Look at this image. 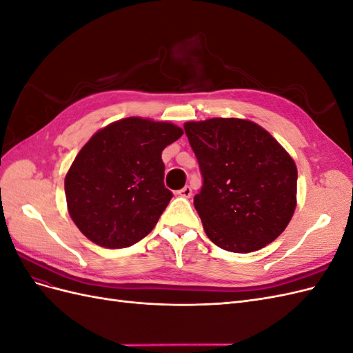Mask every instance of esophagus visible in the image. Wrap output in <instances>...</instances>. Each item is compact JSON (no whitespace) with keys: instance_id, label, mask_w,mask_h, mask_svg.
<instances>
[{"instance_id":"34e87169","label":"esophagus","mask_w":353,"mask_h":353,"mask_svg":"<svg viewBox=\"0 0 353 353\" xmlns=\"http://www.w3.org/2000/svg\"><path fill=\"white\" fill-rule=\"evenodd\" d=\"M191 194H193V190H191V187H190V185H185L184 188H181V190L178 191V196H181V197H185V199H190V197H191Z\"/></svg>"}]
</instances>
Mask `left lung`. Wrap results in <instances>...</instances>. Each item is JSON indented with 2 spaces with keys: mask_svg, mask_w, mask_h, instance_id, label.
<instances>
[{
  "mask_svg": "<svg viewBox=\"0 0 353 353\" xmlns=\"http://www.w3.org/2000/svg\"><path fill=\"white\" fill-rule=\"evenodd\" d=\"M203 187L194 208L206 236L234 253L256 252L285 230L296 209L293 157L262 126L237 117L185 122Z\"/></svg>",
  "mask_w": 353,
  "mask_h": 353,
  "instance_id": "8db88e82",
  "label": "left lung"
}]
</instances>
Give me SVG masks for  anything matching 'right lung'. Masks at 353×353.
I'll use <instances>...</instances> for the list:
<instances>
[{"label": "right lung", "instance_id": "1", "mask_svg": "<svg viewBox=\"0 0 353 353\" xmlns=\"http://www.w3.org/2000/svg\"><path fill=\"white\" fill-rule=\"evenodd\" d=\"M183 134L170 122L132 116L90 138L65 178L69 215L85 237L122 249L154 228L172 199L162 152Z\"/></svg>", "mask_w": 353, "mask_h": 353}]
</instances>
